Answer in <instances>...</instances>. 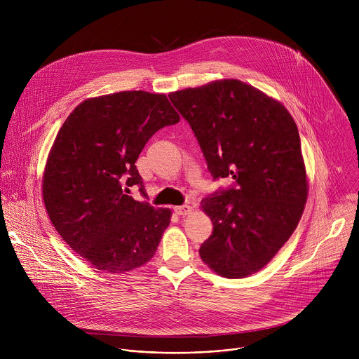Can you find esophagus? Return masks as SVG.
Masks as SVG:
<instances>
[{
	"mask_svg": "<svg viewBox=\"0 0 359 359\" xmlns=\"http://www.w3.org/2000/svg\"><path fill=\"white\" fill-rule=\"evenodd\" d=\"M173 210L179 216H184V215H189L191 212V208L189 206V204H183V206H176Z\"/></svg>",
	"mask_w": 359,
	"mask_h": 359,
	"instance_id": "esophagus-1",
	"label": "esophagus"
}]
</instances>
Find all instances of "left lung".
I'll list each match as a JSON object with an SVG mask.
<instances>
[{"label": "left lung", "mask_w": 359, "mask_h": 359, "mask_svg": "<svg viewBox=\"0 0 359 359\" xmlns=\"http://www.w3.org/2000/svg\"><path fill=\"white\" fill-rule=\"evenodd\" d=\"M213 179L233 186L201 200L213 233L198 250L219 276L262 270L295 230L309 193L297 125L278 100L237 79L169 95Z\"/></svg>", "instance_id": "left-lung-1"}]
</instances>
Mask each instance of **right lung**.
<instances>
[{
  "instance_id": "right-lung-1",
  "label": "right lung",
  "mask_w": 359,
  "mask_h": 359,
  "mask_svg": "<svg viewBox=\"0 0 359 359\" xmlns=\"http://www.w3.org/2000/svg\"><path fill=\"white\" fill-rule=\"evenodd\" d=\"M180 116L163 93L123 90L79 104L60 129L46 161L42 198L58 234L95 269L125 273L155 255L170 209L129 196L143 180L140 151Z\"/></svg>"
}]
</instances>
